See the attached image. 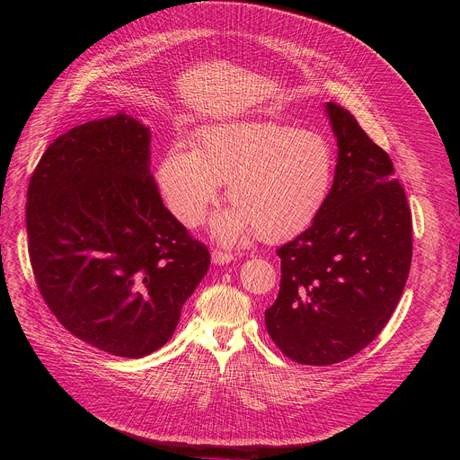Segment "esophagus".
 <instances>
[{"label": "esophagus", "instance_id": "34e87169", "mask_svg": "<svg viewBox=\"0 0 460 460\" xmlns=\"http://www.w3.org/2000/svg\"><path fill=\"white\" fill-rule=\"evenodd\" d=\"M231 261H233V253H229V252H222V250L212 252V262L217 264V267H222V264H227Z\"/></svg>", "mask_w": 460, "mask_h": 460}]
</instances>
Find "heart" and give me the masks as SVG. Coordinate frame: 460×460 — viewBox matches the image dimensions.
I'll return each instance as SVG.
<instances>
[{
	"label": "heart",
	"mask_w": 460,
	"mask_h": 460,
	"mask_svg": "<svg viewBox=\"0 0 460 460\" xmlns=\"http://www.w3.org/2000/svg\"><path fill=\"white\" fill-rule=\"evenodd\" d=\"M335 179V153L319 132L276 120H246L201 130L193 151L175 143L162 156L156 181L179 220L199 226L227 182L229 208L212 220L226 244L253 233L264 243L295 238L317 222Z\"/></svg>",
	"instance_id": "b5f03b06"
}]
</instances>
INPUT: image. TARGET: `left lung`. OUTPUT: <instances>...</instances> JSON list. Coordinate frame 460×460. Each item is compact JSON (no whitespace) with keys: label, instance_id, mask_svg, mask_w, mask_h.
<instances>
[{"label":"left lung","instance_id":"obj_1","mask_svg":"<svg viewBox=\"0 0 460 460\" xmlns=\"http://www.w3.org/2000/svg\"><path fill=\"white\" fill-rule=\"evenodd\" d=\"M324 111L337 141L335 179L317 222L278 250L281 281L264 323L304 366L366 349L395 311L412 261V216L394 164L341 106Z\"/></svg>","mask_w":460,"mask_h":460}]
</instances>
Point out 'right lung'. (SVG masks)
<instances>
[{
    "mask_svg": "<svg viewBox=\"0 0 460 460\" xmlns=\"http://www.w3.org/2000/svg\"><path fill=\"white\" fill-rule=\"evenodd\" d=\"M39 291L78 340L123 358L173 335L210 267L207 246L169 212L151 175V128L125 111L59 136L28 188Z\"/></svg>",
    "mask_w": 460,
    "mask_h": 460,
    "instance_id": "right-lung-1",
    "label": "right lung"
}]
</instances>
